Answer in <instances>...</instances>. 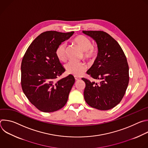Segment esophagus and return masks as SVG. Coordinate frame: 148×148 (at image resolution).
I'll return each mask as SVG.
<instances>
[{
    "label": "esophagus",
    "mask_w": 148,
    "mask_h": 148,
    "mask_svg": "<svg viewBox=\"0 0 148 148\" xmlns=\"http://www.w3.org/2000/svg\"><path fill=\"white\" fill-rule=\"evenodd\" d=\"M74 78H75V79L76 81H78V80L81 79V78L79 77H78V76H74Z\"/></svg>",
    "instance_id": "esophagus-1"
}]
</instances>
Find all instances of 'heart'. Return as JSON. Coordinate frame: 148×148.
Here are the masks:
<instances>
[{"label":"heart","instance_id":"heart-1","mask_svg":"<svg viewBox=\"0 0 148 148\" xmlns=\"http://www.w3.org/2000/svg\"><path fill=\"white\" fill-rule=\"evenodd\" d=\"M74 43L84 51V56L86 58L91 60L95 58L97 51L92 46L91 40L82 35H79L74 39ZM67 44L65 42L60 43L56 50V55L57 58L61 61L66 60ZM65 69L68 74L78 76L81 75L87 69V66L85 62H77L70 61L65 65Z\"/></svg>","mask_w":148,"mask_h":148}]
</instances>
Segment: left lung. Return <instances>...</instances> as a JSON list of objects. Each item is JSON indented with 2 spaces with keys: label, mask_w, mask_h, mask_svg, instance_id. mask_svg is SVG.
Returning <instances> with one entry per match:
<instances>
[{
  "label": "left lung",
  "mask_w": 148,
  "mask_h": 148,
  "mask_svg": "<svg viewBox=\"0 0 148 148\" xmlns=\"http://www.w3.org/2000/svg\"><path fill=\"white\" fill-rule=\"evenodd\" d=\"M95 40L98 52L91 67L87 73L95 83L82 78L86 82L84 97L90 107L108 110L117 105L127 89L130 76L126 57L118 42L103 31H82Z\"/></svg>",
  "instance_id": "8db88e82"
}]
</instances>
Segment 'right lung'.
Returning <instances> with one entry per match:
<instances>
[{"label":"right lung","instance_id":"1","mask_svg":"<svg viewBox=\"0 0 148 148\" xmlns=\"http://www.w3.org/2000/svg\"><path fill=\"white\" fill-rule=\"evenodd\" d=\"M74 33H42L33 41L23 57L21 86L29 101L42 112L56 111L67 102L75 78L69 75L56 79L66 70L57 58L56 50Z\"/></svg>","mask_w":148,"mask_h":148}]
</instances>
